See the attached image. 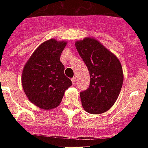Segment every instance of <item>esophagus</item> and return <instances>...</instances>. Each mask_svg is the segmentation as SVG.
Returning <instances> with one entry per match:
<instances>
[{"instance_id": "34e87169", "label": "esophagus", "mask_w": 148, "mask_h": 148, "mask_svg": "<svg viewBox=\"0 0 148 148\" xmlns=\"http://www.w3.org/2000/svg\"><path fill=\"white\" fill-rule=\"evenodd\" d=\"M71 81H72V84H73V85H75V82H76L75 77H73V78H71Z\"/></svg>"}]
</instances>
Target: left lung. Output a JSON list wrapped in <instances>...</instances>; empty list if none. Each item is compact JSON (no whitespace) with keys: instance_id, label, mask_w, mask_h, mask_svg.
<instances>
[{"instance_id":"8db88e82","label":"left lung","mask_w":148,"mask_h":148,"mask_svg":"<svg viewBox=\"0 0 148 148\" xmlns=\"http://www.w3.org/2000/svg\"><path fill=\"white\" fill-rule=\"evenodd\" d=\"M75 47L90 73L89 88L81 92L82 107L88 113L108 111L117 101L124 74L119 59L95 38L77 40Z\"/></svg>"}]
</instances>
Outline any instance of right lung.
<instances>
[{"instance_id": "right-lung-1", "label": "right lung", "mask_w": 148, "mask_h": 148, "mask_svg": "<svg viewBox=\"0 0 148 148\" xmlns=\"http://www.w3.org/2000/svg\"><path fill=\"white\" fill-rule=\"evenodd\" d=\"M67 42L50 39L34 51L22 71V88L34 105L51 110L60 103L65 90L72 85L64 75L60 57Z\"/></svg>"}]
</instances>
